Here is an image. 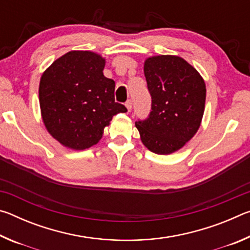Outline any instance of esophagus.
<instances>
[{
	"label": "esophagus",
	"mask_w": 250,
	"mask_h": 250,
	"mask_svg": "<svg viewBox=\"0 0 250 250\" xmlns=\"http://www.w3.org/2000/svg\"><path fill=\"white\" fill-rule=\"evenodd\" d=\"M125 107H126V109H128V111H130L131 108H132V101H131V100L126 101V103H125Z\"/></svg>",
	"instance_id": "1"
}]
</instances>
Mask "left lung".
Returning <instances> with one entry per match:
<instances>
[{
	"instance_id": "left-lung-1",
	"label": "left lung",
	"mask_w": 250,
	"mask_h": 250,
	"mask_svg": "<svg viewBox=\"0 0 250 250\" xmlns=\"http://www.w3.org/2000/svg\"><path fill=\"white\" fill-rule=\"evenodd\" d=\"M145 76L151 111L135 122L141 141L156 154L180 150L197 132L204 113L206 87L202 76L179 56L147 58Z\"/></svg>"
}]
</instances>
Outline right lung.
<instances>
[{
  "label": "right lung",
  "instance_id": "right-lung-1",
  "mask_svg": "<svg viewBox=\"0 0 250 250\" xmlns=\"http://www.w3.org/2000/svg\"><path fill=\"white\" fill-rule=\"evenodd\" d=\"M104 62L96 53L73 50L42 75L39 92L44 125L69 149L97 145L112 117L126 112L115 101V82L104 76Z\"/></svg>",
  "mask_w": 250,
  "mask_h": 250
}]
</instances>
